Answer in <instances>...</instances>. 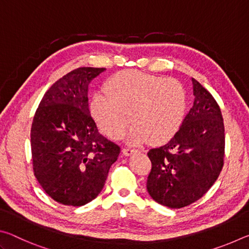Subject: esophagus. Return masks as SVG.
I'll return each instance as SVG.
<instances>
[{
    "label": "esophagus",
    "mask_w": 249,
    "mask_h": 249,
    "mask_svg": "<svg viewBox=\"0 0 249 249\" xmlns=\"http://www.w3.org/2000/svg\"><path fill=\"white\" fill-rule=\"evenodd\" d=\"M135 149L133 148H123V150H122V153H123L124 156H130L133 153H135Z\"/></svg>",
    "instance_id": "1"
}]
</instances>
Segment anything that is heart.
<instances>
[{"label": "heart", "instance_id": "1", "mask_svg": "<svg viewBox=\"0 0 249 249\" xmlns=\"http://www.w3.org/2000/svg\"><path fill=\"white\" fill-rule=\"evenodd\" d=\"M104 91L92 96L90 112L101 132L112 140L123 136L132 121L128 142L161 145L182 125L188 95L178 80L124 70L107 80Z\"/></svg>", "mask_w": 249, "mask_h": 249}]
</instances>
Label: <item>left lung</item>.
<instances>
[{
    "instance_id": "obj_1",
    "label": "left lung",
    "mask_w": 249,
    "mask_h": 249,
    "mask_svg": "<svg viewBox=\"0 0 249 249\" xmlns=\"http://www.w3.org/2000/svg\"><path fill=\"white\" fill-rule=\"evenodd\" d=\"M195 101L180 129L159 148L148 151L151 171L147 191L170 209L190 205L215 182L224 158V124L216 101L191 79Z\"/></svg>"
}]
</instances>
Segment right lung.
Masks as SVG:
<instances>
[{"instance_id": "obj_1", "label": "right lung", "mask_w": 249, "mask_h": 249, "mask_svg": "<svg viewBox=\"0 0 249 249\" xmlns=\"http://www.w3.org/2000/svg\"><path fill=\"white\" fill-rule=\"evenodd\" d=\"M104 68L83 67L46 92L34 116V174L58 203L81 206L102 191L121 148L99 133L89 109V86Z\"/></svg>"}]
</instances>
